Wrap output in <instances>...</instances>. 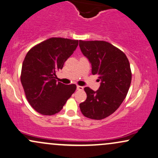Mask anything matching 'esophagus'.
<instances>
[{
	"label": "esophagus",
	"instance_id": "obj_1",
	"mask_svg": "<svg viewBox=\"0 0 158 158\" xmlns=\"http://www.w3.org/2000/svg\"><path fill=\"white\" fill-rule=\"evenodd\" d=\"M77 89L80 90V91H82L83 89V87L81 86H77Z\"/></svg>",
	"mask_w": 158,
	"mask_h": 158
}]
</instances>
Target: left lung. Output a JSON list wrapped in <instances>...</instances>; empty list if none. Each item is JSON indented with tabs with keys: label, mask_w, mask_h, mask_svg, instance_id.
<instances>
[{
	"label": "left lung",
	"mask_w": 158,
	"mask_h": 158,
	"mask_svg": "<svg viewBox=\"0 0 158 158\" xmlns=\"http://www.w3.org/2000/svg\"><path fill=\"white\" fill-rule=\"evenodd\" d=\"M83 55L92 66V75H99L97 91L85 87L86 100L80 103L86 118L102 120L114 113L127 97L131 81L129 60L123 52L103 40H80Z\"/></svg>",
	"instance_id": "obj_1"
}]
</instances>
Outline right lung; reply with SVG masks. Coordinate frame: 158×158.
Here are the masks:
<instances>
[{"instance_id":"right-lung-1","label":"right lung","mask_w":158,"mask_h":158,"mask_svg":"<svg viewBox=\"0 0 158 158\" xmlns=\"http://www.w3.org/2000/svg\"><path fill=\"white\" fill-rule=\"evenodd\" d=\"M78 40L52 38L28 52L22 64L20 81L29 104L44 115H52L63 109L76 89L55 80L57 71L73 54Z\"/></svg>"}]
</instances>
